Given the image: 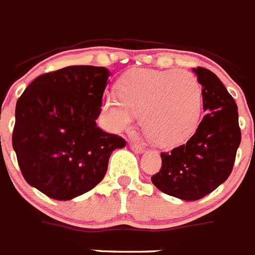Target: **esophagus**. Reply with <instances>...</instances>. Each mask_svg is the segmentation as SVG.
Masks as SVG:
<instances>
[{"instance_id": "esophagus-1", "label": "esophagus", "mask_w": 255, "mask_h": 255, "mask_svg": "<svg viewBox=\"0 0 255 255\" xmlns=\"http://www.w3.org/2000/svg\"><path fill=\"white\" fill-rule=\"evenodd\" d=\"M129 146H130V149L133 150L134 152H137V154H142V152L145 151V150H143L140 145H137V143H130Z\"/></svg>"}]
</instances>
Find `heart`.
Masks as SVG:
<instances>
[{
  "mask_svg": "<svg viewBox=\"0 0 255 255\" xmlns=\"http://www.w3.org/2000/svg\"><path fill=\"white\" fill-rule=\"evenodd\" d=\"M119 96H104L101 109L106 125L122 132L142 113L145 133L163 147L185 142L194 134L201 115V86L186 70L136 69L122 77Z\"/></svg>",
  "mask_w": 255,
  "mask_h": 255,
  "instance_id": "obj_1",
  "label": "heart"
}]
</instances>
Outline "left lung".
<instances>
[{
	"label": "left lung",
	"mask_w": 255,
	"mask_h": 255,
	"mask_svg": "<svg viewBox=\"0 0 255 255\" xmlns=\"http://www.w3.org/2000/svg\"><path fill=\"white\" fill-rule=\"evenodd\" d=\"M192 70L207 114L187 142L161 152L160 170L151 177L161 192L189 201L204 198L229 178L241 141L238 105L229 91L213 72Z\"/></svg>",
	"instance_id": "left-lung-1"
}]
</instances>
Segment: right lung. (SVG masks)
Wrapping results in <instances>:
<instances>
[{"label":"right lung","mask_w":255,"mask_h":255,"mask_svg":"<svg viewBox=\"0 0 255 255\" xmlns=\"http://www.w3.org/2000/svg\"><path fill=\"white\" fill-rule=\"evenodd\" d=\"M109 75L104 66H66L37 77L17 100L12 147L26 182L48 198L94 189L126 146L96 125Z\"/></svg>","instance_id":"add662e5"}]
</instances>
